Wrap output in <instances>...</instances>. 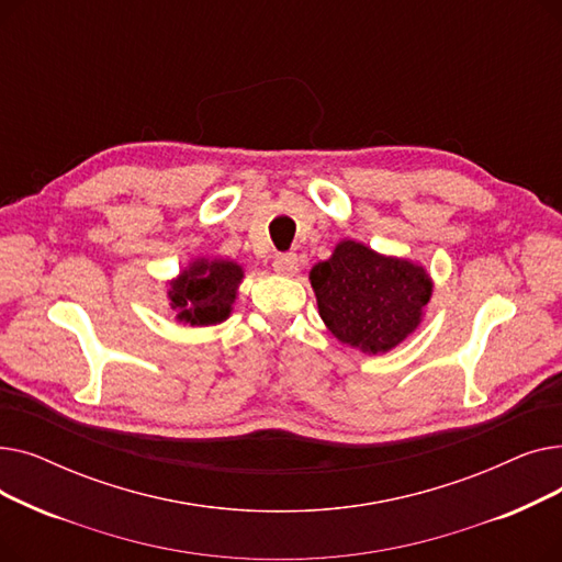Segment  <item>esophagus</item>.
<instances>
[{
    "label": "esophagus",
    "mask_w": 562,
    "mask_h": 562,
    "mask_svg": "<svg viewBox=\"0 0 562 562\" xmlns=\"http://www.w3.org/2000/svg\"><path fill=\"white\" fill-rule=\"evenodd\" d=\"M273 269L280 276H296L299 273V255L296 252H282L276 257Z\"/></svg>",
    "instance_id": "esophagus-1"
}]
</instances>
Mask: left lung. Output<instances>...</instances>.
Returning <instances> with one entry per match:
<instances>
[{"label": "left lung", "mask_w": 562, "mask_h": 562, "mask_svg": "<svg viewBox=\"0 0 562 562\" xmlns=\"http://www.w3.org/2000/svg\"><path fill=\"white\" fill-rule=\"evenodd\" d=\"M318 314L344 344L387 352L419 326L432 282L422 266L341 241L310 273Z\"/></svg>", "instance_id": "left-lung-1"}]
</instances>
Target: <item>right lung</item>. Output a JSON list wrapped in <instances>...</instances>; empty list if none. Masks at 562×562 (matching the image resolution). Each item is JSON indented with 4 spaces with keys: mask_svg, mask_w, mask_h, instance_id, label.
<instances>
[{
    "mask_svg": "<svg viewBox=\"0 0 562 562\" xmlns=\"http://www.w3.org/2000/svg\"><path fill=\"white\" fill-rule=\"evenodd\" d=\"M241 278L244 269L239 263L198 259L170 282V307L177 312V318L191 326H214L229 316Z\"/></svg>",
    "mask_w": 562,
    "mask_h": 562,
    "instance_id": "obj_1",
    "label": "right lung"
}]
</instances>
